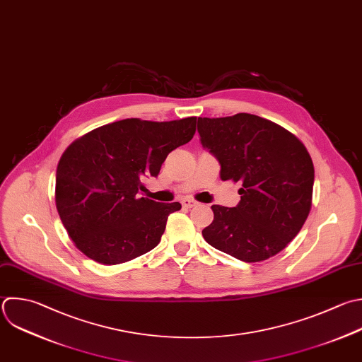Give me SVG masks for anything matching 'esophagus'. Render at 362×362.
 <instances>
[{
	"label": "esophagus",
	"mask_w": 362,
	"mask_h": 362,
	"mask_svg": "<svg viewBox=\"0 0 362 362\" xmlns=\"http://www.w3.org/2000/svg\"><path fill=\"white\" fill-rule=\"evenodd\" d=\"M181 204H182L184 208H192V206H197V205H198V202L194 201V199H191V198H184V199L181 201Z\"/></svg>",
	"instance_id": "esophagus-1"
}]
</instances>
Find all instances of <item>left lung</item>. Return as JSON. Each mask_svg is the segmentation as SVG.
<instances>
[{
  "label": "left lung",
  "instance_id": "obj_1",
  "mask_svg": "<svg viewBox=\"0 0 362 362\" xmlns=\"http://www.w3.org/2000/svg\"><path fill=\"white\" fill-rule=\"evenodd\" d=\"M198 133L221 164V178L240 182V201L212 205L202 230L215 249L243 262L283 250L304 225L313 197L314 167L303 143L281 126L249 113L198 117Z\"/></svg>",
  "mask_w": 362,
  "mask_h": 362
}]
</instances>
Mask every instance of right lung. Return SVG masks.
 Segmentation results:
<instances>
[{
    "label": "right lung",
    "mask_w": 362,
    "mask_h": 362,
    "mask_svg": "<svg viewBox=\"0 0 362 362\" xmlns=\"http://www.w3.org/2000/svg\"><path fill=\"white\" fill-rule=\"evenodd\" d=\"M197 117L173 122L124 119L74 141L57 170L55 201L76 247L103 264L154 249L180 202L140 197L141 180L157 177L167 156L195 134Z\"/></svg>",
    "instance_id": "obj_1"
}]
</instances>
